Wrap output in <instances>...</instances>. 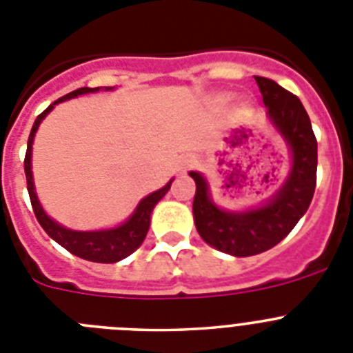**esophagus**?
I'll return each mask as SVG.
<instances>
[{
  "label": "esophagus",
  "instance_id": "esophagus-1",
  "mask_svg": "<svg viewBox=\"0 0 353 353\" xmlns=\"http://www.w3.org/2000/svg\"><path fill=\"white\" fill-rule=\"evenodd\" d=\"M191 164H192V159H183V161H180V171H185Z\"/></svg>",
  "mask_w": 353,
  "mask_h": 353
}]
</instances>
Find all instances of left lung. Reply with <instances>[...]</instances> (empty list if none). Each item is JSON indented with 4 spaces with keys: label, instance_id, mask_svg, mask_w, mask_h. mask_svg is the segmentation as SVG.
<instances>
[{
    "label": "left lung",
    "instance_id": "obj_1",
    "mask_svg": "<svg viewBox=\"0 0 353 353\" xmlns=\"http://www.w3.org/2000/svg\"><path fill=\"white\" fill-rule=\"evenodd\" d=\"M254 79L267 114L292 148V171L281 191L254 210L224 212L210 201L203 176L189 173L196 182L192 212L199 236L233 256H252L279 244L305 214L316 187V138L304 105L276 81L261 76Z\"/></svg>",
    "mask_w": 353,
    "mask_h": 353
}]
</instances>
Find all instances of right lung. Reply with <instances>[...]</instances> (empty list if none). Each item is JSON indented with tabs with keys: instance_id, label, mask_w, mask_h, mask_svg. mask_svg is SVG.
<instances>
[{
	"instance_id": "obj_1",
	"label": "right lung",
	"mask_w": 353,
	"mask_h": 353,
	"mask_svg": "<svg viewBox=\"0 0 353 353\" xmlns=\"http://www.w3.org/2000/svg\"><path fill=\"white\" fill-rule=\"evenodd\" d=\"M99 88H77L74 92L67 93L65 97L58 99L56 102H52L43 113H40L37 117L35 123L31 127L30 138H28V148H26V157H24V173H26V183H28V192H30L31 207L35 212L37 221L40 223V226L46 230L49 236L52 240H56L61 248L67 249L68 252L76 254V256L83 258V260L88 261H97V263H114V261H120L123 258H127L129 254H132L139 245L143 244L146 233H148L150 228V214L154 210V207L157 205L159 199L170 191L171 182H168L166 185L159 189V191L152 192L150 196H146L145 199H141V203L138 205V208L134 210V214L130 215V219L127 223H123L121 226L113 228V230H104V232H74V230H68L63 228L61 224L54 223L51 217L46 215V212L42 210L39 203V198L35 194V187H33V176H31V145H33V138H35V132L39 129L40 121L46 118V114L54 108L58 102H63L72 97L83 95V93H92L97 92ZM109 90V88H108Z\"/></svg>"
}]
</instances>
